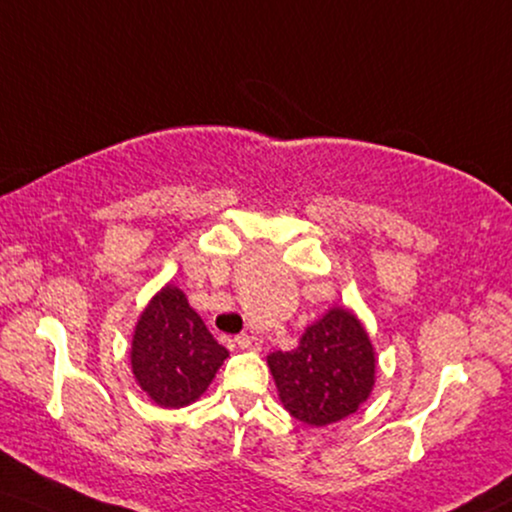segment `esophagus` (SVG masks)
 Wrapping results in <instances>:
<instances>
[{
    "mask_svg": "<svg viewBox=\"0 0 512 512\" xmlns=\"http://www.w3.org/2000/svg\"><path fill=\"white\" fill-rule=\"evenodd\" d=\"M236 345L241 347V349H248V352H260L262 340L255 338V335L243 333V335H238V338H236Z\"/></svg>",
    "mask_w": 512,
    "mask_h": 512,
    "instance_id": "34e87169",
    "label": "esophagus"
}]
</instances>
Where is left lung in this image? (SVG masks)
Segmentation results:
<instances>
[{
	"mask_svg": "<svg viewBox=\"0 0 512 512\" xmlns=\"http://www.w3.org/2000/svg\"><path fill=\"white\" fill-rule=\"evenodd\" d=\"M278 397L307 425L352 416L375 385V352L366 328L345 307H331L307 326L300 345L267 357Z\"/></svg>",
	"mask_w": 512,
	"mask_h": 512,
	"instance_id": "left-lung-1",
	"label": "left lung"
}]
</instances>
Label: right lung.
I'll return each mask as SVG.
<instances>
[{"label": "right lung", "mask_w": 512, "mask_h": 512, "mask_svg": "<svg viewBox=\"0 0 512 512\" xmlns=\"http://www.w3.org/2000/svg\"><path fill=\"white\" fill-rule=\"evenodd\" d=\"M229 349L219 345L177 286L167 283L141 312L134 328L132 373L163 409H181L208 390Z\"/></svg>", "instance_id": "1"}]
</instances>
